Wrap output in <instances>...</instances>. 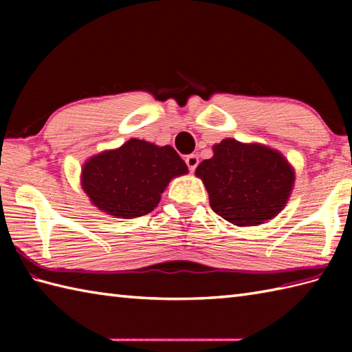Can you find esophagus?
Returning a JSON list of instances; mask_svg holds the SVG:
<instances>
[{
  "label": "esophagus",
  "instance_id": "34e87169",
  "mask_svg": "<svg viewBox=\"0 0 352 352\" xmlns=\"http://www.w3.org/2000/svg\"><path fill=\"white\" fill-rule=\"evenodd\" d=\"M198 163H199V160H198V157H197L195 154H190V155L186 157V164H188V168H189L192 172L195 170V168L198 166Z\"/></svg>",
  "mask_w": 352,
  "mask_h": 352
}]
</instances>
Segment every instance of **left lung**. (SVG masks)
<instances>
[{
	"instance_id": "left-lung-1",
	"label": "left lung",
	"mask_w": 352,
	"mask_h": 352,
	"mask_svg": "<svg viewBox=\"0 0 352 352\" xmlns=\"http://www.w3.org/2000/svg\"><path fill=\"white\" fill-rule=\"evenodd\" d=\"M195 175L206 186L213 212L239 227L274 219L295 184V169L280 151L233 138L213 145V157L198 164Z\"/></svg>"
}]
</instances>
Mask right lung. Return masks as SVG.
Wrapping results in <instances>:
<instances>
[{"instance_id": "obj_1", "label": "right lung", "mask_w": 352, "mask_h": 352, "mask_svg": "<svg viewBox=\"0 0 352 352\" xmlns=\"http://www.w3.org/2000/svg\"><path fill=\"white\" fill-rule=\"evenodd\" d=\"M188 172L172 146L133 138L119 148L89 157L81 168L80 183L98 210L133 219L153 212L172 178Z\"/></svg>"}]
</instances>
